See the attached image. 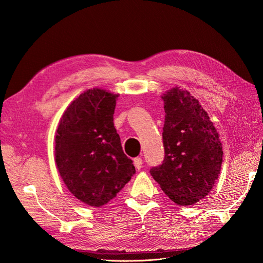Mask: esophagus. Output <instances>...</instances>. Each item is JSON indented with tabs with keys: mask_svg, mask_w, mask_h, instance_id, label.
Masks as SVG:
<instances>
[{
	"mask_svg": "<svg viewBox=\"0 0 263 263\" xmlns=\"http://www.w3.org/2000/svg\"><path fill=\"white\" fill-rule=\"evenodd\" d=\"M134 164L136 166L137 170H140L142 168V159L140 157H137L134 159Z\"/></svg>",
	"mask_w": 263,
	"mask_h": 263,
	"instance_id": "34e87169",
	"label": "esophagus"
}]
</instances>
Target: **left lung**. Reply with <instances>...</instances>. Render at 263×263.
Masks as SVG:
<instances>
[{
    "label": "left lung",
    "instance_id": "1",
    "mask_svg": "<svg viewBox=\"0 0 263 263\" xmlns=\"http://www.w3.org/2000/svg\"><path fill=\"white\" fill-rule=\"evenodd\" d=\"M164 158L150 173L178 205H192L208 195L217 180L222 148L218 134L198 101L179 87L163 94Z\"/></svg>",
    "mask_w": 263,
    "mask_h": 263
}]
</instances>
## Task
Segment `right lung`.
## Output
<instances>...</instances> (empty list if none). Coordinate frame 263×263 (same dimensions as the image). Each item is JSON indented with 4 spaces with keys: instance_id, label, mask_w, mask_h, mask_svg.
Returning a JSON list of instances; mask_svg holds the SVG:
<instances>
[{
    "instance_id": "1",
    "label": "right lung",
    "mask_w": 263,
    "mask_h": 263,
    "mask_svg": "<svg viewBox=\"0 0 263 263\" xmlns=\"http://www.w3.org/2000/svg\"><path fill=\"white\" fill-rule=\"evenodd\" d=\"M118 95L87 90L62 115L55 135V163L79 201L94 208L108 203L136 173L114 127Z\"/></svg>"
}]
</instances>
